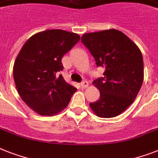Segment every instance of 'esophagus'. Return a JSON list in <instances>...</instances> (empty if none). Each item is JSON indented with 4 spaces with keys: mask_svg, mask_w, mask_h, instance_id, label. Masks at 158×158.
<instances>
[{
    "mask_svg": "<svg viewBox=\"0 0 158 158\" xmlns=\"http://www.w3.org/2000/svg\"><path fill=\"white\" fill-rule=\"evenodd\" d=\"M80 86H81V88H87L88 87V83L86 81V80H84V81H83L80 83Z\"/></svg>",
    "mask_w": 158,
    "mask_h": 158,
    "instance_id": "1",
    "label": "esophagus"
}]
</instances>
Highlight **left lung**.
Listing matches in <instances>:
<instances>
[{
	"mask_svg": "<svg viewBox=\"0 0 158 158\" xmlns=\"http://www.w3.org/2000/svg\"><path fill=\"white\" fill-rule=\"evenodd\" d=\"M81 42L90 51L104 77L92 83L100 91L90 108L98 117L114 118L133 103L143 80L142 53L134 42L116 29L83 34Z\"/></svg>",
	"mask_w": 158,
	"mask_h": 158,
	"instance_id": "left-lung-1",
	"label": "left lung"
}]
</instances>
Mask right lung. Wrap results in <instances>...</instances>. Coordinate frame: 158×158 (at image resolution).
<instances>
[{
	"mask_svg": "<svg viewBox=\"0 0 158 158\" xmlns=\"http://www.w3.org/2000/svg\"><path fill=\"white\" fill-rule=\"evenodd\" d=\"M80 40L76 33L47 30L33 35L21 48L14 65V79L22 100L35 112L52 116L66 108L76 88L58 72L61 58Z\"/></svg>",
	"mask_w": 158,
	"mask_h": 158,
	"instance_id": "1",
	"label": "right lung"
}]
</instances>
